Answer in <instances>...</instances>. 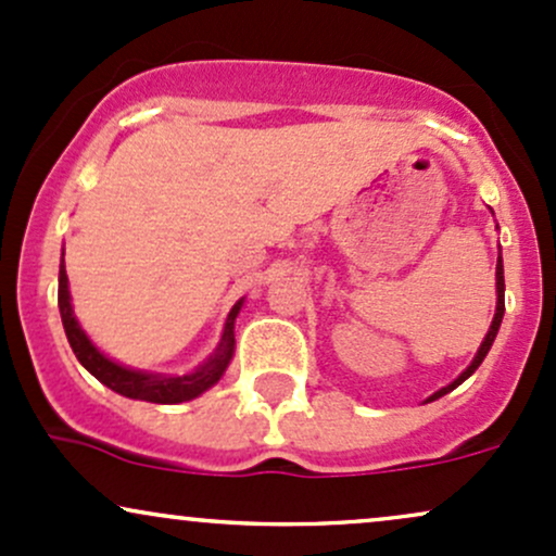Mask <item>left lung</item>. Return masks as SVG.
I'll return each mask as SVG.
<instances>
[{"label":"left lung","mask_w":556,"mask_h":556,"mask_svg":"<svg viewBox=\"0 0 556 556\" xmlns=\"http://www.w3.org/2000/svg\"><path fill=\"white\" fill-rule=\"evenodd\" d=\"M502 316H504V269H502V253H500V261H496V314H494V321H491V329H489L486 340H483V342H481V348H478V353H476L473 363H470V366L465 368V371H463L460 376H457V379L452 381L450 387H444V389H439V392H433L431 397H429V402H431V400H437V397H442V394H446V392H452V389H455V387H460L463 381L468 379V376L473 374L478 366H481V361L486 358V353L491 350V342H494L496 331H500Z\"/></svg>","instance_id":"1"}]
</instances>
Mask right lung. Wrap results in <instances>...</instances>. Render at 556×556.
Masks as SVG:
<instances>
[{
    "label": "right lung",
    "mask_w": 556,
    "mask_h": 556,
    "mask_svg": "<svg viewBox=\"0 0 556 556\" xmlns=\"http://www.w3.org/2000/svg\"><path fill=\"white\" fill-rule=\"evenodd\" d=\"M56 303H60L62 327H65L67 342L70 348H73L75 358H78L83 363V368L91 371L101 384H106L112 392L123 394V397H130V400L156 402V405H177V402L193 400L198 394H203L208 387H214L216 381H219L222 374H225L227 363L235 353V318L240 314L242 300L240 303H235V308L229 311L225 334H222L219 348L214 350L212 358L188 376H154V374L132 371V368L117 366V363L104 358V355L93 348L91 340L86 337V331L78 327V321H75L73 316V305H70V290H67L65 253H62L60 295H56Z\"/></svg>",
    "instance_id": "right-lung-1"
}]
</instances>
